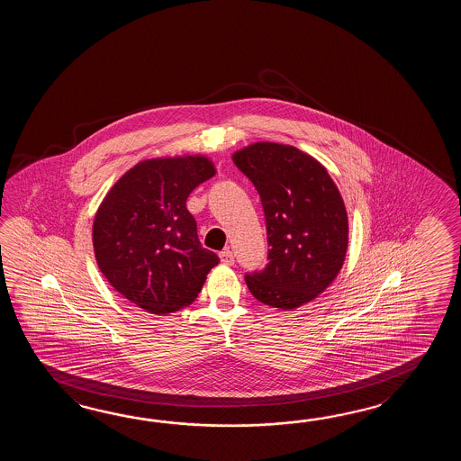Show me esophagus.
Returning a JSON list of instances; mask_svg holds the SVG:
<instances>
[{
	"instance_id": "obj_1",
	"label": "esophagus",
	"mask_w": 461,
	"mask_h": 461,
	"mask_svg": "<svg viewBox=\"0 0 461 461\" xmlns=\"http://www.w3.org/2000/svg\"><path fill=\"white\" fill-rule=\"evenodd\" d=\"M219 257H221V262H222V264H234V252H232L230 249H224V250L219 254Z\"/></svg>"
}]
</instances>
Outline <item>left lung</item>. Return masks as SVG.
Segmentation results:
<instances>
[{"instance_id": "8db88e82", "label": "left lung", "mask_w": 461, "mask_h": 461, "mask_svg": "<svg viewBox=\"0 0 461 461\" xmlns=\"http://www.w3.org/2000/svg\"><path fill=\"white\" fill-rule=\"evenodd\" d=\"M262 199L268 264L245 275L262 303L294 310L339 274L348 250V212L326 167L298 148L260 141L232 155Z\"/></svg>"}]
</instances>
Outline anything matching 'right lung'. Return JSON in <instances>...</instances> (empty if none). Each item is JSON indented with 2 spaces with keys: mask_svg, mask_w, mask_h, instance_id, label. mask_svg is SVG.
Here are the masks:
<instances>
[{
  "mask_svg": "<svg viewBox=\"0 0 461 461\" xmlns=\"http://www.w3.org/2000/svg\"><path fill=\"white\" fill-rule=\"evenodd\" d=\"M216 175L206 157L155 158L138 163L108 191L94 219L98 268L118 294L148 313L193 303L212 267L186 199Z\"/></svg>",
  "mask_w": 461,
  "mask_h": 461,
  "instance_id": "1",
  "label": "right lung"
}]
</instances>
